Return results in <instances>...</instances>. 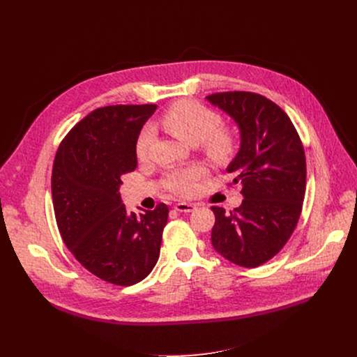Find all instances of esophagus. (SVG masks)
<instances>
[{
	"label": "esophagus",
	"instance_id": "1",
	"mask_svg": "<svg viewBox=\"0 0 357 357\" xmlns=\"http://www.w3.org/2000/svg\"><path fill=\"white\" fill-rule=\"evenodd\" d=\"M195 208H197V205L191 204V202H178L175 205V210L179 213H192Z\"/></svg>",
	"mask_w": 357,
	"mask_h": 357
}]
</instances>
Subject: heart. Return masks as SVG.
<instances>
[{"instance_id": "obj_1", "label": "heart", "mask_w": 357, "mask_h": 357, "mask_svg": "<svg viewBox=\"0 0 357 357\" xmlns=\"http://www.w3.org/2000/svg\"><path fill=\"white\" fill-rule=\"evenodd\" d=\"M162 124L167 131L179 140L197 144L202 142L205 152L214 160L222 162L231 156L234 150V139L230 131L218 128L220 117L214 111L204 107L202 104L183 100L178 101L169 108L163 117ZM153 140V127L146 126L136 142V155L139 159H144L150 143ZM205 169L202 166H190L175 169L166 178V186L172 192L190 197L195 192L197 183L205 176Z\"/></svg>"}]
</instances>
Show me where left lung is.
I'll use <instances>...</instances> for the list:
<instances>
[{
  "label": "left lung",
  "mask_w": 357,
  "mask_h": 357,
  "mask_svg": "<svg viewBox=\"0 0 357 357\" xmlns=\"http://www.w3.org/2000/svg\"><path fill=\"white\" fill-rule=\"evenodd\" d=\"M205 98L238 127V152L226 171L243 185L245 198L230 214L211 207L213 248L234 265L256 268L285 246L301 215L304 147L287 112L264 96L234 91Z\"/></svg>",
  "instance_id": "left-lung-1"
}]
</instances>
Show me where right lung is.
<instances>
[{
	"label": "right lung",
	"mask_w": 357,
	"mask_h": 357,
	"mask_svg": "<svg viewBox=\"0 0 357 357\" xmlns=\"http://www.w3.org/2000/svg\"><path fill=\"white\" fill-rule=\"evenodd\" d=\"M158 105H109L75 126L53 162L52 198L66 248L91 273L128 287L143 280L160 253L167 207L128 213L121 176L137 166L136 142Z\"/></svg>",
	"instance_id": "right-lung-1"
}]
</instances>
